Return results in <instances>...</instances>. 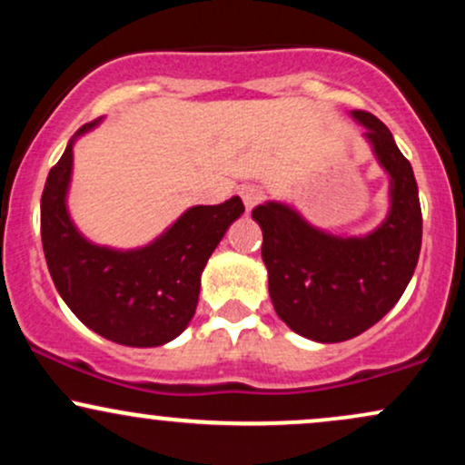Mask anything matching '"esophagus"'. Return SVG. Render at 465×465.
I'll list each match as a JSON object with an SVG mask.
<instances>
[{
    "label": "esophagus",
    "instance_id": "obj_1",
    "mask_svg": "<svg viewBox=\"0 0 465 465\" xmlns=\"http://www.w3.org/2000/svg\"><path fill=\"white\" fill-rule=\"evenodd\" d=\"M240 196H242L244 207H247V210L251 212L255 205H260V203H262L264 192L260 188H255V185H244V188L240 190Z\"/></svg>",
    "mask_w": 465,
    "mask_h": 465
}]
</instances>
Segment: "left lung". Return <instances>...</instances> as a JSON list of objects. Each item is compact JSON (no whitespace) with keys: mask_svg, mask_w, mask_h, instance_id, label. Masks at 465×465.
I'll return each instance as SVG.
<instances>
[{"mask_svg":"<svg viewBox=\"0 0 465 465\" xmlns=\"http://www.w3.org/2000/svg\"><path fill=\"white\" fill-rule=\"evenodd\" d=\"M389 174V212L365 236H336L295 207L266 201L251 212L262 229V260L277 317L292 332L341 343L365 332L396 306L418 266L421 210L413 168L391 131L367 111L350 114Z\"/></svg>","mask_w":465,"mask_h":465,"instance_id":"left-lung-1","label":"left lung"}]
</instances>
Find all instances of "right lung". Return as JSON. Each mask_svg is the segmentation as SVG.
Here are the masks:
<instances>
[{
    "instance_id": "add662e5",
    "label": "right lung",
    "mask_w": 465,
    "mask_h": 465,
    "mask_svg": "<svg viewBox=\"0 0 465 465\" xmlns=\"http://www.w3.org/2000/svg\"><path fill=\"white\" fill-rule=\"evenodd\" d=\"M100 120L78 129L47 174L41 196L45 262L58 295L89 330L129 348H157L188 328L203 269L244 205L232 196L221 205L190 207L162 236L137 249L94 244L74 225L67 192L74 142Z\"/></svg>"
}]
</instances>
